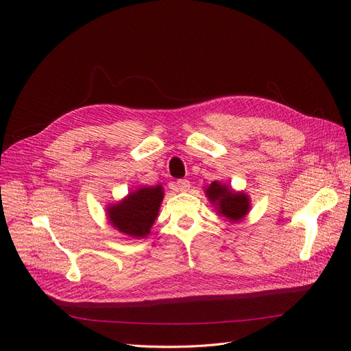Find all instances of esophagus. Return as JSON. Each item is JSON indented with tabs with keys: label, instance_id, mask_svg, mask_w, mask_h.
Returning <instances> with one entry per match:
<instances>
[{
	"label": "esophagus",
	"instance_id": "obj_1",
	"mask_svg": "<svg viewBox=\"0 0 351 351\" xmlns=\"http://www.w3.org/2000/svg\"><path fill=\"white\" fill-rule=\"evenodd\" d=\"M174 189L177 192H187L190 189V182L189 180H178V182L174 183Z\"/></svg>",
	"mask_w": 351,
	"mask_h": 351
}]
</instances>
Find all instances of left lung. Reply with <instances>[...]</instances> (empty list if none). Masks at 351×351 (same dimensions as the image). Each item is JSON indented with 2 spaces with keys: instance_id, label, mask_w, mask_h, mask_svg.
Listing matches in <instances>:
<instances>
[{
  "instance_id": "left-lung-1",
  "label": "left lung",
  "mask_w": 351,
  "mask_h": 351,
  "mask_svg": "<svg viewBox=\"0 0 351 351\" xmlns=\"http://www.w3.org/2000/svg\"><path fill=\"white\" fill-rule=\"evenodd\" d=\"M205 193L219 215L226 217L231 222H237L247 215L250 209L249 196L243 192H234L230 186L212 182Z\"/></svg>"
}]
</instances>
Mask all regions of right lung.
<instances>
[{
    "label": "right lung",
    "instance_id": "add662e5",
    "mask_svg": "<svg viewBox=\"0 0 351 351\" xmlns=\"http://www.w3.org/2000/svg\"><path fill=\"white\" fill-rule=\"evenodd\" d=\"M164 199L161 186H146L127 195L119 204L107 209L110 224L123 234L133 239L146 237L158 217Z\"/></svg>",
    "mask_w": 351,
    "mask_h": 351
}]
</instances>
